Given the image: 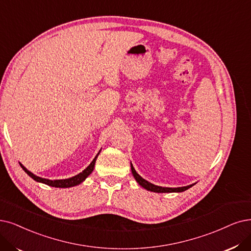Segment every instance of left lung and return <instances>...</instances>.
<instances>
[{"label":"left lung","mask_w":251,"mask_h":251,"mask_svg":"<svg viewBox=\"0 0 251 251\" xmlns=\"http://www.w3.org/2000/svg\"><path fill=\"white\" fill-rule=\"evenodd\" d=\"M131 170H132V173L134 178L136 179V181L139 183V185H141L143 188L150 190V192H153V193H182L184 190L188 189L189 187H192L194 184H190V185H186V186H181V187H163V186H158L155 184L150 183L147 180H145L144 178H142L140 176L137 172L135 168L133 167L132 163H131Z\"/></svg>","instance_id":"1"}]
</instances>
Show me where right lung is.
Listing matches in <instances>:
<instances>
[{"mask_svg": "<svg viewBox=\"0 0 251 251\" xmlns=\"http://www.w3.org/2000/svg\"><path fill=\"white\" fill-rule=\"evenodd\" d=\"M101 152V150H100L99 153ZM99 153L95 156V158L93 159V162L89 164V166L87 168H85L83 171L81 173H79L71 178H67V179H56V180H50V179H46V178H42V177H39L35 174H33L31 171H28V170L23 165L19 163V165H21V167L23 168L24 171L31 177L33 178L35 181L37 182H41V183H44V184H47L49 186H52V187H61V188H66V187H72V186H76L80 183H82L84 180L92 174V172L94 171L95 169V164H96V160H97V157L99 155Z\"/></svg>", "mask_w": 251, "mask_h": 251, "instance_id": "add662e5", "label": "right lung"}]
</instances>
